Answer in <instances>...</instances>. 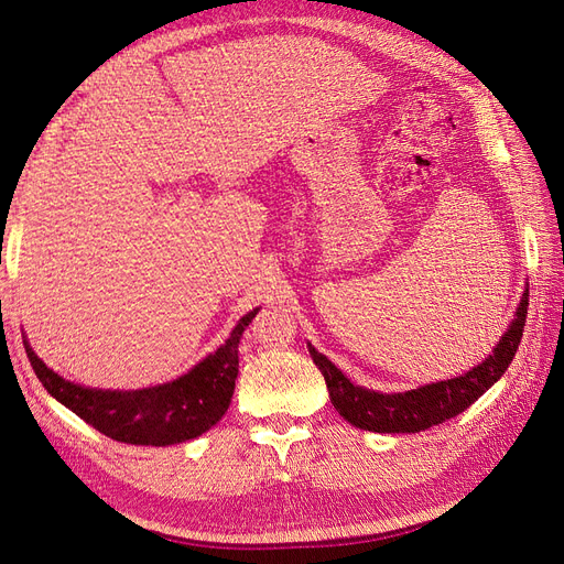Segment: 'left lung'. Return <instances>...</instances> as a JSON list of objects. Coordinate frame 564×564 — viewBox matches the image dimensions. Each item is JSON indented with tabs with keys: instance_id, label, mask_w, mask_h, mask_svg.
<instances>
[{
	"instance_id": "1",
	"label": "left lung",
	"mask_w": 564,
	"mask_h": 564,
	"mask_svg": "<svg viewBox=\"0 0 564 564\" xmlns=\"http://www.w3.org/2000/svg\"><path fill=\"white\" fill-rule=\"evenodd\" d=\"M529 305V286L518 303L513 322L508 324L506 334L494 346L491 355L485 357L480 365L464 371L460 377L425 383L414 390L404 392H377L362 386H355L344 371L332 365L327 357L317 352L311 344V357L327 381L329 400L336 412L344 416L355 429L371 433H421L433 429L437 423H445L456 414L468 409L477 398L497 383L508 365L513 362L518 352L520 338L524 332Z\"/></svg>"
}]
</instances>
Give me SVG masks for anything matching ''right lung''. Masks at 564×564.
Listing matches in <instances>:
<instances>
[{"label":"right lung","mask_w":564,"mask_h":564,"mask_svg":"<svg viewBox=\"0 0 564 564\" xmlns=\"http://www.w3.org/2000/svg\"><path fill=\"white\" fill-rule=\"evenodd\" d=\"M256 313L259 308L247 313L235 324L226 344L183 377L141 390L84 388L65 381L40 360L28 340H23V346L48 395L94 425L98 433L127 445L166 447L199 437L228 412L240 367L237 346Z\"/></svg>","instance_id":"1"}]
</instances>
